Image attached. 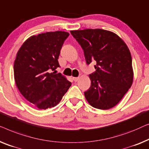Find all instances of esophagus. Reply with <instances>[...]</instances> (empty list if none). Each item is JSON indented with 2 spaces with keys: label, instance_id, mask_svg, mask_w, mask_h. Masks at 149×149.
I'll return each instance as SVG.
<instances>
[{
  "label": "esophagus",
  "instance_id": "esophagus-1",
  "mask_svg": "<svg viewBox=\"0 0 149 149\" xmlns=\"http://www.w3.org/2000/svg\"><path fill=\"white\" fill-rule=\"evenodd\" d=\"M79 77H73V79H74V81H77L79 80Z\"/></svg>",
  "mask_w": 149,
  "mask_h": 149
}]
</instances>
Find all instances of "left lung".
Instances as JSON below:
<instances>
[{
	"instance_id": "left-lung-1",
	"label": "left lung",
	"mask_w": 149,
	"mask_h": 149,
	"mask_svg": "<svg viewBox=\"0 0 149 149\" xmlns=\"http://www.w3.org/2000/svg\"><path fill=\"white\" fill-rule=\"evenodd\" d=\"M70 32L83 49L86 64L96 63V71L89 75L91 85L84 92L86 98L98 109L113 107L132 84L129 49L118 36L107 30L86 29Z\"/></svg>"
}]
</instances>
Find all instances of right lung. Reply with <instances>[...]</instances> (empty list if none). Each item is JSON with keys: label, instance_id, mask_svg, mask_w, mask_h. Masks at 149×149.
I'll list each match as a JSON object with an SVG mask.
<instances>
[{"label": "right lung", "instance_id": "1", "mask_svg": "<svg viewBox=\"0 0 149 149\" xmlns=\"http://www.w3.org/2000/svg\"><path fill=\"white\" fill-rule=\"evenodd\" d=\"M70 33L62 31L32 36L23 44L14 63L17 87L40 109L56 106L72 85L61 73L58 58Z\"/></svg>", "mask_w": 149, "mask_h": 149}]
</instances>
